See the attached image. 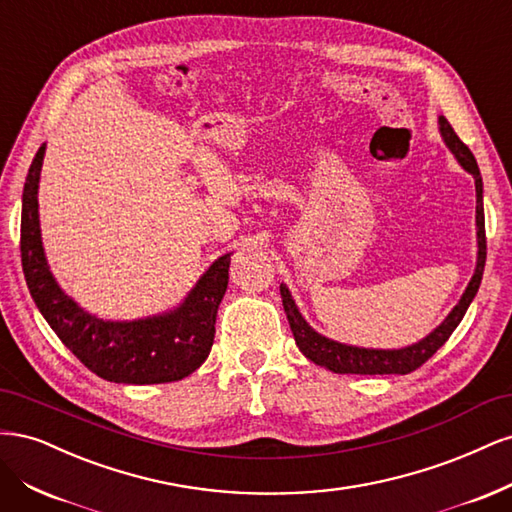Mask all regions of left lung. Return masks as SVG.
Masks as SVG:
<instances>
[{"label":"left lung","instance_id":"1","mask_svg":"<svg viewBox=\"0 0 512 512\" xmlns=\"http://www.w3.org/2000/svg\"><path fill=\"white\" fill-rule=\"evenodd\" d=\"M440 136L448 151L453 153L455 160L463 170L474 177L476 185V267L472 280L463 290L459 303L448 312V316L423 339L416 344L404 348H363V346H350L335 342L331 337L320 335L316 329L309 327V322L299 312L297 303H294L292 294L286 284H280L284 312L290 324V331L294 335L299 350L307 356L309 361L333 371V374H361V376H382V374H410L416 367H421L429 356L436 354L438 348L444 346L448 337L453 335L457 324L466 316L470 303L474 301L480 280H483L485 271V258H487V241H485V209H483V177H480L478 164L472 156V151L459 141V136L451 128L444 117H438Z\"/></svg>","mask_w":512,"mask_h":512}]
</instances>
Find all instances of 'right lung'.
<instances>
[{
  "label": "right lung",
  "mask_w": 512,
  "mask_h": 512,
  "mask_svg": "<svg viewBox=\"0 0 512 512\" xmlns=\"http://www.w3.org/2000/svg\"><path fill=\"white\" fill-rule=\"evenodd\" d=\"M44 153L46 145L29 166L21 213L23 273L40 314L76 359L108 382L162 384L190 376L211 352L232 252L213 260L185 299L162 314L106 320L87 312L57 284L46 262L38 213Z\"/></svg>",
  "instance_id": "right-lung-1"
}]
</instances>
